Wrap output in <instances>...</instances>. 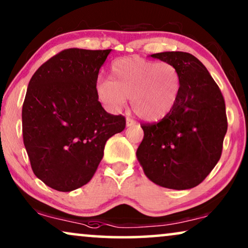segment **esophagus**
Masks as SVG:
<instances>
[{
  "mask_svg": "<svg viewBox=\"0 0 248 248\" xmlns=\"http://www.w3.org/2000/svg\"><path fill=\"white\" fill-rule=\"evenodd\" d=\"M133 125H135L134 120H132V118H126V126L131 127V126H133Z\"/></svg>",
  "mask_w": 248,
  "mask_h": 248,
  "instance_id": "34e87169",
  "label": "esophagus"
}]
</instances>
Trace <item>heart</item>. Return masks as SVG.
Listing matches in <instances>:
<instances>
[{
    "mask_svg": "<svg viewBox=\"0 0 248 248\" xmlns=\"http://www.w3.org/2000/svg\"><path fill=\"white\" fill-rule=\"evenodd\" d=\"M109 78L97 83L98 99L110 111H120L130 98L132 109L144 121L165 117L181 93L178 70L167 62L124 57L114 61Z\"/></svg>",
    "mask_w": 248,
    "mask_h": 248,
    "instance_id": "b5f03b06",
    "label": "heart"
}]
</instances>
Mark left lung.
I'll use <instances>...</instances> for the list:
<instances>
[{
    "instance_id": "left-lung-1",
    "label": "left lung",
    "mask_w": 248,
    "mask_h": 248,
    "mask_svg": "<svg viewBox=\"0 0 248 248\" xmlns=\"http://www.w3.org/2000/svg\"><path fill=\"white\" fill-rule=\"evenodd\" d=\"M151 57L170 63L181 76L175 106L158 123L142 124L137 157L147 177L171 189L204 181L222 152L227 133L225 99L206 67L189 53L164 52Z\"/></svg>"
}]
</instances>
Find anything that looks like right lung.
I'll list each match as a JSON object with an SVG mask.
<instances>
[{"mask_svg":"<svg viewBox=\"0 0 248 248\" xmlns=\"http://www.w3.org/2000/svg\"><path fill=\"white\" fill-rule=\"evenodd\" d=\"M111 49H64L29 81L22 135L32 171L47 186L71 192L93 178L105 144L125 128L96 93L98 73Z\"/></svg>","mask_w":248,"mask_h":248,"instance_id":"obj_1","label":"right lung"}]
</instances>
